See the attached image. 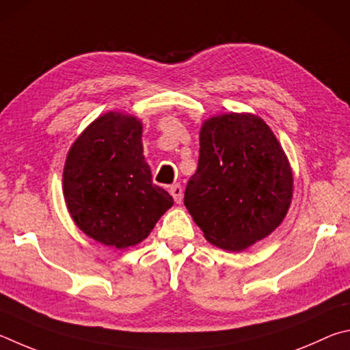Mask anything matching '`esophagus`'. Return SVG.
Returning <instances> with one entry per match:
<instances>
[{"mask_svg": "<svg viewBox=\"0 0 350 350\" xmlns=\"http://www.w3.org/2000/svg\"><path fill=\"white\" fill-rule=\"evenodd\" d=\"M170 195L174 197L175 203L180 204L183 201V187H181V185H178V183H176V185H172L170 186Z\"/></svg>", "mask_w": 350, "mask_h": 350, "instance_id": "esophagus-1", "label": "esophagus"}]
</instances>
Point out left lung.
Returning <instances> with one entry per match:
<instances>
[{"mask_svg": "<svg viewBox=\"0 0 350 350\" xmlns=\"http://www.w3.org/2000/svg\"><path fill=\"white\" fill-rule=\"evenodd\" d=\"M292 195L291 163L265 120L230 112L203 122L185 206L207 241L229 252L250 247L283 223Z\"/></svg>", "mask_w": 350, "mask_h": 350, "instance_id": "left-lung-1", "label": "left lung"}]
</instances>
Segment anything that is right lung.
Returning <instances> with one entry per match:
<instances>
[{"label":"right lung","mask_w":350,"mask_h":350,"mask_svg":"<svg viewBox=\"0 0 350 350\" xmlns=\"http://www.w3.org/2000/svg\"><path fill=\"white\" fill-rule=\"evenodd\" d=\"M143 122L106 112L73 141L63 170L73 223L92 240L127 249L146 240L174 198L152 183L143 155Z\"/></svg>","instance_id":"add662e5"}]
</instances>
